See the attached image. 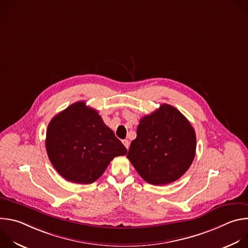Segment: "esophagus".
Returning a JSON list of instances; mask_svg holds the SVG:
<instances>
[{
  "label": "esophagus",
  "mask_w": 248,
  "mask_h": 248,
  "mask_svg": "<svg viewBox=\"0 0 248 248\" xmlns=\"http://www.w3.org/2000/svg\"><path fill=\"white\" fill-rule=\"evenodd\" d=\"M123 143H124V145L125 146V148H126V149H128V148H129V141H128L127 139H124V140L123 141Z\"/></svg>",
  "instance_id": "obj_1"
}]
</instances>
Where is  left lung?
Instances as JSON below:
<instances>
[{
  "instance_id": "left-lung-1",
  "label": "left lung",
  "mask_w": 248,
  "mask_h": 248,
  "mask_svg": "<svg viewBox=\"0 0 248 248\" xmlns=\"http://www.w3.org/2000/svg\"><path fill=\"white\" fill-rule=\"evenodd\" d=\"M127 158L145 182L164 186L179 180L189 169L196 135L188 120L174 107L160 108L140 120Z\"/></svg>"
}]
</instances>
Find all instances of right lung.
<instances>
[{"mask_svg": "<svg viewBox=\"0 0 248 248\" xmlns=\"http://www.w3.org/2000/svg\"><path fill=\"white\" fill-rule=\"evenodd\" d=\"M46 150L56 170L68 182L92 184L110 162L127 150L98 112L79 101L48 124Z\"/></svg>", "mask_w": 248, "mask_h": 248, "instance_id": "obj_1", "label": "right lung"}]
</instances>
